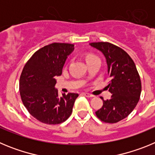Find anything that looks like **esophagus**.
Masks as SVG:
<instances>
[{
  "label": "esophagus",
  "mask_w": 155,
  "mask_h": 155,
  "mask_svg": "<svg viewBox=\"0 0 155 155\" xmlns=\"http://www.w3.org/2000/svg\"><path fill=\"white\" fill-rule=\"evenodd\" d=\"M82 95H84V96L87 97V98H92L93 97L92 94H88V93H84V92L82 93Z\"/></svg>",
  "instance_id": "1"
}]
</instances>
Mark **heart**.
Returning a JSON list of instances; mask_svg holds the SVG:
<instances>
[{"label":"heart","instance_id":"obj_1","mask_svg":"<svg viewBox=\"0 0 155 155\" xmlns=\"http://www.w3.org/2000/svg\"><path fill=\"white\" fill-rule=\"evenodd\" d=\"M94 58H98L96 56L93 55V54H87L86 56V61H88V60H91V59H94Z\"/></svg>","mask_w":155,"mask_h":155}]
</instances>
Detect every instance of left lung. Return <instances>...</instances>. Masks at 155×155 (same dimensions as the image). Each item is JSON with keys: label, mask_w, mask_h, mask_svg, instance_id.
Segmentation results:
<instances>
[{"label": "left lung", "mask_w": 155, "mask_h": 155, "mask_svg": "<svg viewBox=\"0 0 155 155\" xmlns=\"http://www.w3.org/2000/svg\"><path fill=\"white\" fill-rule=\"evenodd\" d=\"M90 46L105 56L110 80L107 89L111 98L104 100L102 108L95 112L100 120L115 124L130 114L139 102L141 81L136 65L128 53L110 42H91Z\"/></svg>", "instance_id": "1"}]
</instances>
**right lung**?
Returning <instances> with one entry per match:
<instances>
[{
  "label": "right lung",
  "mask_w": 155,
  "mask_h": 155,
  "mask_svg": "<svg viewBox=\"0 0 155 155\" xmlns=\"http://www.w3.org/2000/svg\"><path fill=\"white\" fill-rule=\"evenodd\" d=\"M74 44L53 42L37 50L27 61L19 81L21 101L28 113L41 123L60 124L72 113L76 93L58 96L56 77L62 74Z\"/></svg>",
  "instance_id": "obj_1"
}]
</instances>
